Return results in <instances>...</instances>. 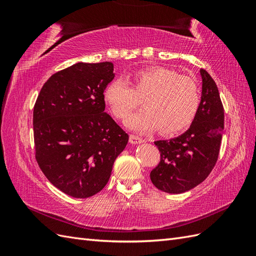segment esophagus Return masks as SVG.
Instances as JSON below:
<instances>
[{
    "label": "esophagus",
    "mask_w": 256,
    "mask_h": 256,
    "mask_svg": "<svg viewBox=\"0 0 256 256\" xmlns=\"http://www.w3.org/2000/svg\"><path fill=\"white\" fill-rule=\"evenodd\" d=\"M129 142H130L131 144H140V143L145 142V140H144V138H140V136H134V134H130V136H129Z\"/></svg>",
    "instance_id": "34e87169"
}]
</instances>
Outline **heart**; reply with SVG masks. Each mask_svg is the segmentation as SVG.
<instances>
[{
	"instance_id": "b5f03b06",
	"label": "heart",
	"mask_w": 256,
	"mask_h": 256,
	"mask_svg": "<svg viewBox=\"0 0 256 256\" xmlns=\"http://www.w3.org/2000/svg\"><path fill=\"white\" fill-rule=\"evenodd\" d=\"M131 84L115 79L104 92L106 104L120 120L129 116L143 99L144 109L126 122L130 129L146 132L158 127L159 132L172 134L188 128L194 120L200 96L198 85L191 76L154 65L134 72Z\"/></svg>"
}]
</instances>
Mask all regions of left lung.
Instances as JSON below:
<instances>
[{"instance_id":"left-lung-1","label":"left lung","mask_w":256,"mask_h":256,"mask_svg":"<svg viewBox=\"0 0 256 256\" xmlns=\"http://www.w3.org/2000/svg\"><path fill=\"white\" fill-rule=\"evenodd\" d=\"M202 97L190 128L171 140L154 142L160 162L150 172L154 187L166 193H184L210 174L219 157L224 129V110L214 79L204 69Z\"/></svg>"}]
</instances>
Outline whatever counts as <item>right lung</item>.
I'll list each match as a JSON object with an SVG mask.
<instances>
[{
  "instance_id": "add662e5",
  "label": "right lung",
  "mask_w": 256,
  "mask_h": 256,
  "mask_svg": "<svg viewBox=\"0 0 256 256\" xmlns=\"http://www.w3.org/2000/svg\"><path fill=\"white\" fill-rule=\"evenodd\" d=\"M113 68L111 62H81L63 69L44 84L34 106L37 164L54 187L72 198L102 191L128 143V134L104 112Z\"/></svg>"
}]
</instances>
